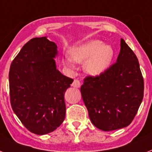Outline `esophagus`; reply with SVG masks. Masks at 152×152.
Returning a JSON list of instances; mask_svg holds the SVG:
<instances>
[{"label": "esophagus", "mask_w": 152, "mask_h": 152, "mask_svg": "<svg viewBox=\"0 0 152 152\" xmlns=\"http://www.w3.org/2000/svg\"><path fill=\"white\" fill-rule=\"evenodd\" d=\"M72 86L73 87H76V88H79V87L81 86V83H80V80H74L73 83H72Z\"/></svg>", "instance_id": "esophagus-1"}]
</instances>
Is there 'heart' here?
Segmentation results:
<instances>
[{
  "mask_svg": "<svg viewBox=\"0 0 152 152\" xmlns=\"http://www.w3.org/2000/svg\"><path fill=\"white\" fill-rule=\"evenodd\" d=\"M114 50L101 40H94L76 45L69 50V56L65 57L63 64L72 67L74 61L84 63V70L91 76H99L111 65Z\"/></svg>",
  "mask_w": 152,
  "mask_h": 152,
  "instance_id": "1",
  "label": "heart"
}]
</instances>
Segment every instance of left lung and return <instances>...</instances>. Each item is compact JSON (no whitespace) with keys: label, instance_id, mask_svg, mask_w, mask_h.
I'll return each instance as SVG.
<instances>
[{"label":"left lung","instance_id":"1","mask_svg":"<svg viewBox=\"0 0 152 152\" xmlns=\"http://www.w3.org/2000/svg\"><path fill=\"white\" fill-rule=\"evenodd\" d=\"M115 62L99 76L83 80L80 91L91 123L103 131L129 126L144 97V79L136 55L121 39Z\"/></svg>","mask_w":152,"mask_h":152}]
</instances>
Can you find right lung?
<instances>
[{
    "instance_id": "add662e5",
    "label": "right lung",
    "mask_w": 152,
    "mask_h": 152,
    "mask_svg": "<svg viewBox=\"0 0 152 152\" xmlns=\"http://www.w3.org/2000/svg\"><path fill=\"white\" fill-rule=\"evenodd\" d=\"M57 45L46 37L33 38L12 61L9 71L12 108L28 130L54 131L65 119L64 95L73 80L56 69Z\"/></svg>"
}]
</instances>
